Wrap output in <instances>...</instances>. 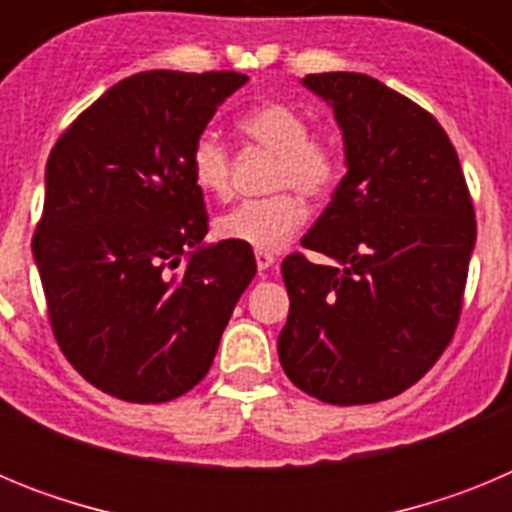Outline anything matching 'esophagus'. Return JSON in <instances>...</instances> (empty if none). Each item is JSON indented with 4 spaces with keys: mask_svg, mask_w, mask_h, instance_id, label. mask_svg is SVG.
<instances>
[{
    "mask_svg": "<svg viewBox=\"0 0 512 512\" xmlns=\"http://www.w3.org/2000/svg\"><path fill=\"white\" fill-rule=\"evenodd\" d=\"M274 253H269V251H256V266H259V271H266V269H271V266H274Z\"/></svg>",
    "mask_w": 512,
    "mask_h": 512,
    "instance_id": "1",
    "label": "esophagus"
}]
</instances>
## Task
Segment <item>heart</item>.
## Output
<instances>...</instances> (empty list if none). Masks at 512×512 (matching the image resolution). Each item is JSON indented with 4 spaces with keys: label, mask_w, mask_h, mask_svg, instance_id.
Wrapping results in <instances>:
<instances>
[{
    "label": "heart",
    "mask_w": 512,
    "mask_h": 512,
    "mask_svg": "<svg viewBox=\"0 0 512 512\" xmlns=\"http://www.w3.org/2000/svg\"><path fill=\"white\" fill-rule=\"evenodd\" d=\"M248 140L274 156L269 189H282L264 200L241 202L215 220L217 238L251 246L256 251H277L305 223V197H325L341 176V158L328 140L310 135V122L289 104H261L241 117ZM189 174L194 187L212 197L230 189V156L212 133H202L189 151Z\"/></svg>",
    "instance_id": "b5f03b06"
}]
</instances>
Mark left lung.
Instances as JSON below:
<instances>
[{
	"label": "left lung",
	"instance_id": "1",
	"mask_svg": "<svg viewBox=\"0 0 512 512\" xmlns=\"http://www.w3.org/2000/svg\"><path fill=\"white\" fill-rule=\"evenodd\" d=\"M333 110L346 176L282 264V369L330 405H366L418 382L459 323L474 207L449 135L423 107L366 74H307Z\"/></svg>",
	"mask_w": 512,
	"mask_h": 512
}]
</instances>
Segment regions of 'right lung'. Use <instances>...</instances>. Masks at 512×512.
<instances>
[{"mask_svg":"<svg viewBox=\"0 0 512 512\" xmlns=\"http://www.w3.org/2000/svg\"><path fill=\"white\" fill-rule=\"evenodd\" d=\"M246 81L143 71L107 89L51 151L33 259L58 346L107 395L169 402L192 390L256 274L248 246L205 243L189 174L194 140Z\"/></svg>","mask_w":512,"mask_h":512,"instance_id":"add662e5","label":"right lung"}]
</instances>
